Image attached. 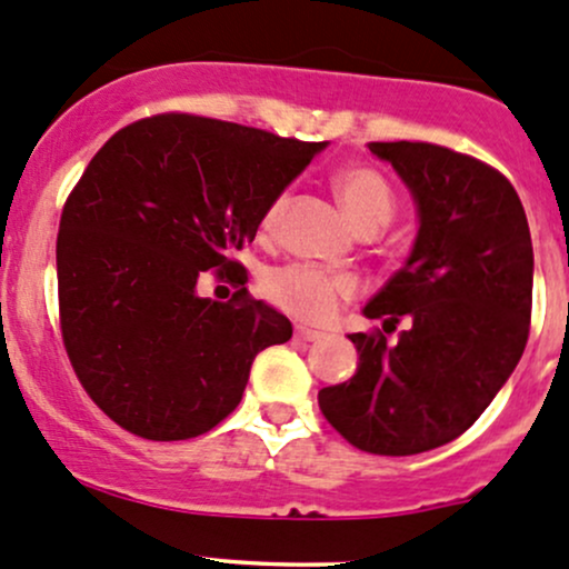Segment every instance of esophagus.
Returning <instances> with one entry per match:
<instances>
[{
  "label": "esophagus",
  "instance_id": "obj_1",
  "mask_svg": "<svg viewBox=\"0 0 569 569\" xmlns=\"http://www.w3.org/2000/svg\"><path fill=\"white\" fill-rule=\"evenodd\" d=\"M323 332H316V329H308V327H297L295 329V340H302V342H316L321 340Z\"/></svg>",
  "mask_w": 569,
  "mask_h": 569
}]
</instances>
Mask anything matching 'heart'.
<instances>
[{
  "label": "heart",
  "instance_id": "1",
  "mask_svg": "<svg viewBox=\"0 0 569 569\" xmlns=\"http://www.w3.org/2000/svg\"><path fill=\"white\" fill-rule=\"evenodd\" d=\"M335 191L340 199L342 210L356 223V229L365 234H376L395 218L397 197L389 180L378 170L367 164H351L335 174ZM286 193L267 208L261 218V229L270 232L283 213ZM359 278L351 272L323 270L316 264H295L274 267L261 278V291L270 299L274 308L283 313L310 323H327L337 316V310L359 295Z\"/></svg>",
  "mask_w": 569,
  "mask_h": 569
}]
</instances>
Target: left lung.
<instances>
[{
	"label": "left lung",
	"instance_id": "8db88e82",
	"mask_svg": "<svg viewBox=\"0 0 569 569\" xmlns=\"http://www.w3.org/2000/svg\"><path fill=\"white\" fill-rule=\"evenodd\" d=\"M418 204L410 259L370 299L395 347L348 335L356 376L318 391L323 418L359 451L413 457L457 440L516 370L532 318V237L510 180L432 142H370Z\"/></svg>",
	"mask_w": 569,
	"mask_h": 569
}]
</instances>
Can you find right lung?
Returning a JSON list of instances; mask_svg holds the SVG:
<instances>
[{"label":"right lung","instance_id":"right-lung-1","mask_svg":"<svg viewBox=\"0 0 569 569\" xmlns=\"http://www.w3.org/2000/svg\"><path fill=\"white\" fill-rule=\"evenodd\" d=\"M327 142L189 112L116 132L80 174L56 237L61 340L97 408L146 440H189L240 405L256 353L291 321L246 289L237 251ZM208 269L238 291L199 298Z\"/></svg>","mask_w":569,"mask_h":569}]
</instances>
